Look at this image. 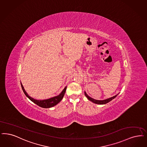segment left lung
<instances>
[{
    "mask_svg": "<svg viewBox=\"0 0 147 147\" xmlns=\"http://www.w3.org/2000/svg\"><path fill=\"white\" fill-rule=\"evenodd\" d=\"M85 94L86 97L88 98V100H91V102H94V103H96V104H98V105H104V104H106V103L109 102L110 101H111V100H113L114 98H115L117 96V95H115V96L112 97L111 98H108V99H106V100H94V98H92L91 97H89L88 95L86 94V93L85 92Z\"/></svg>",
    "mask_w": 147,
    "mask_h": 147,
    "instance_id": "obj_1",
    "label": "left lung"
}]
</instances>
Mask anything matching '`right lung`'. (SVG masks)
Wrapping results in <instances>:
<instances>
[{
    "label": "right lung",
    "mask_w": 147,
    "mask_h": 147,
    "mask_svg": "<svg viewBox=\"0 0 147 147\" xmlns=\"http://www.w3.org/2000/svg\"><path fill=\"white\" fill-rule=\"evenodd\" d=\"M21 87H22V90L24 91V94H26V96L30 100H32L33 102H34L36 105H37L38 106H39V107H41L42 108H50V107H53V106L56 105L57 104H58L59 102L63 98V97L65 95V92L66 88H67V87H65V88L62 91V92L57 96L53 97H52V98H49V99H47V100H34V98L30 97L28 94L26 92V91L24 90V86H23L22 84H21Z\"/></svg>",
    "instance_id": "add662e5"
}]
</instances>
